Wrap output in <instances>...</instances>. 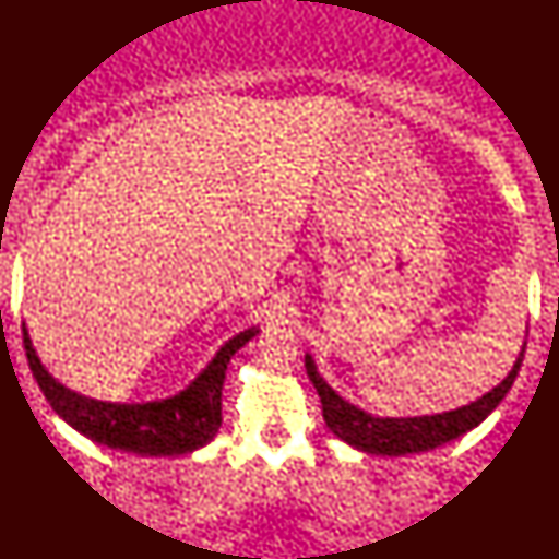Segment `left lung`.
Masks as SVG:
<instances>
[{"instance_id":"left-lung-1","label":"left lung","mask_w":559,"mask_h":559,"mask_svg":"<svg viewBox=\"0 0 559 559\" xmlns=\"http://www.w3.org/2000/svg\"><path fill=\"white\" fill-rule=\"evenodd\" d=\"M524 350L526 343L521 348L519 358H515L511 373L492 392L483 394L477 402H469L464 407L438 415H420V418H373V415L364 413L361 407L343 400L341 394H335L328 381L317 373L312 356L304 358V366H307L309 381H312L317 394H320L322 418L332 433L341 438V441L350 443L353 449L366 451V454L405 456L443 447V443L454 441V438L464 436L467 430L477 428L513 386L515 377H519L521 361H524Z\"/></svg>"}]
</instances>
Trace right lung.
I'll return each instance as SVG.
<instances>
[{"instance_id": "right-lung-1", "label": "right lung", "mask_w": 559, "mask_h": 559, "mask_svg": "<svg viewBox=\"0 0 559 559\" xmlns=\"http://www.w3.org/2000/svg\"><path fill=\"white\" fill-rule=\"evenodd\" d=\"M258 335L255 328L239 332L229 343H224L206 369L198 373L193 384L175 397L159 402H139V405H121V402H100L76 394L59 384L44 369L35 356L23 324V345L27 364L40 392L51 402L74 430L87 436L90 441L103 447L133 451L141 456H175L206 447L222 426V386L227 377L231 356Z\"/></svg>"}]
</instances>
